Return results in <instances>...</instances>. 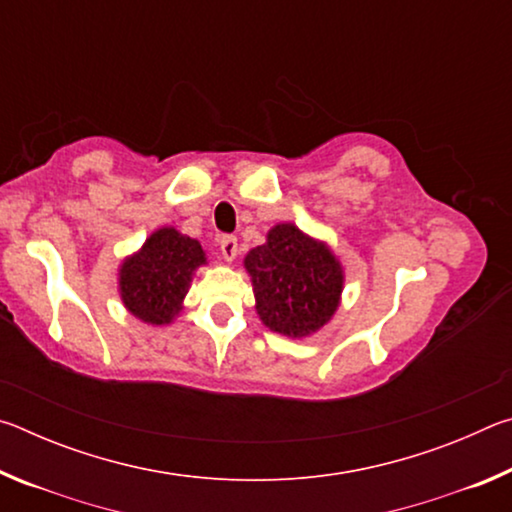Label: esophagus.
Here are the masks:
<instances>
[{
  "label": "esophagus",
  "mask_w": 512,
  "mask_h": 512,
  "mask_svg": "<svg viewBox=\"0 0 512 512\" xmlns=\"http://www.w3.org/2000/svg\"><path fill=\"white\" fill-rule=\"evenodd\" d=\"M239 253V244H237V237H223L221 239V255L225 262H235Z\"/></svg>",
  "instance_id": "1"
}]
</instances>
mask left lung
I'll return each mask as SVG.
<instances>
[{
  "label": "left lung",
  "mask_w": 512,
  "mask_h": 512,
  "mask_svg": "<svg viewBox=\"0 0 512 512\" xmlns=\"http://www.w3.org/2000/svg\"><path fill=\"white\" fill-rule=\"evenodd\" d=\"M244 268L264 327L287 339H309L341 307L345 268L327 241L296 223H275L262 246L250 248Z\"/></svg>",
  "instance_id": "obj_1"
}]
</instances>
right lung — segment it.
I'll return each mask as SVG.
<instances>
[{"mask_svg":"<svg viewBox=\"0 0 512 512\" xmlns=\"http://www.w3.org/2000/svg\"><path fill=\"white\" fill-rule=\"evenodd\" d=\"M207 266L201 241L162 225L135 253L121 259L117 291L131 316L151 327L171 325L185 309L194 275Z\"/></svg>","mask_w":512,"mask_h":512,"instance_id":"obj_1","label":"right lung"}]
</instances>
